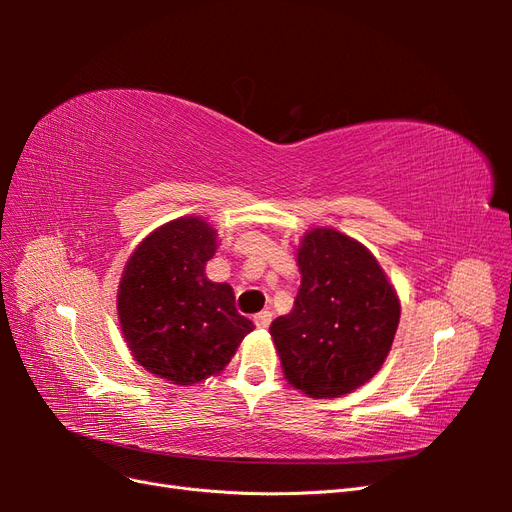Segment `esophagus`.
<instances>
[{
	"instance_id": "34e87169",
	"label": "esophagus",
	"mask_w": 512,
	"mask_h": 512,
	"mask_svg": "<svg viewBox=\"0 0 512 512\" xmlns=\"http://www.w3.org/2000/svg\"><path fill=\"white\" fill-rule=\"evenodd\" d=\"M271 320H273L271 312H260V314L254 316V324H256L258 329H267L269 324H271Z\"/></svg>"
}]
</instances>
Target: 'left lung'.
<instances>
[{"instance_id": "1", "label": "left lung", "mask_w": 512, "mask_h": 512, "mask_svg": "<svg viewBox=\"0 0 512 512\" xmlns=\"http://www.w3.org/2000/svg\"><path fill=\"white\" fill-rule=\"evenodd\" d=\"M292 312L269 327L290 386L316 399L342 397L374 378L389 356L401 305L363 243L335 228L305 232Z\"/></svg>"}]
</instances>
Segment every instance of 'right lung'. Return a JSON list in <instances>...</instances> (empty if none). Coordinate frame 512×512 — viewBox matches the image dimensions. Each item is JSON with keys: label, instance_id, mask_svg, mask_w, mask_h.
<instances>
[{"label": "right lung", "instance_id": "obj_1", "mask_svg": "<svg viewBox=\"0 0 512 512\" xmlns=\"http://www.w3.org/2000/svg\"><path fill=\"white\" fill-rule=\"evenodd\" d=\"M215 239L211 224L185 215L138 243L121 275L117 316L134 361L173 384L218 376L254 331L232 288L205 273Z\"/></svg>", "mask_w": 512, "mask_h": 512}]
</instances>
